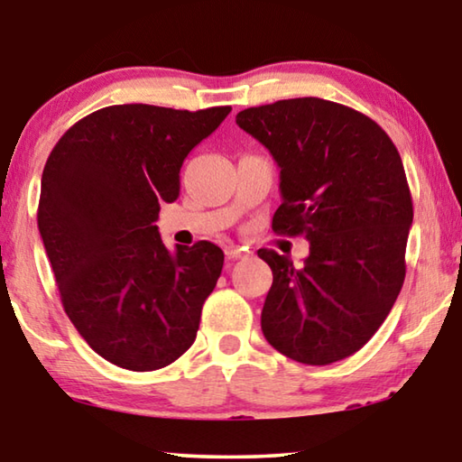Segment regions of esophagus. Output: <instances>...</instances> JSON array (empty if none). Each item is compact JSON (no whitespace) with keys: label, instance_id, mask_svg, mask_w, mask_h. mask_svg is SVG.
<instances>
[{"label":"esophagus","instance_id":"esophagus-1","mask_svg":"<svg viewBox=\"0 0 462 462\" xmlns=\"http://www.w3.org/2000/svg\"><path fill=\"white\" fill-rule=\"evenodd\" d=\"M225 254L229 261H239V258H248L252 252L248 248H239V245H226Z\"/></svg>","mask_w":462,"mask_h":462}]
</instances>
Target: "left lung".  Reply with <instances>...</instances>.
Returning a JSON list of instances; mask_svg holds the SVG:
<instances>
[{
    "mask_svg": "<svg viewBox=\"0 0 462 462\" xmlns=\"http://www.w3.org/2000/svg\"><path fill=\"white\" fill-rule=\"evenodd\" d=\"M236 122L280 166L273 231L311 244L302 267L258 250L273 271L264 338L300 364L349 357L374 337L406 277L414 212L402 157L368 116L324 98L250 106Z\"/></svg>",
    "mask_w": 462,
    "mask_h": 462,
    "instance_id": "1",
    "label": "left lung"
}]
</instances>
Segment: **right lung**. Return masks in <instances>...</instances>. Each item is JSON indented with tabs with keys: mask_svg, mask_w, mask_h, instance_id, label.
<instances>
[{
	"mask_svg": "<svg viewBox=\"0 0 462 462\" xmlns=\"http://www.w3.org/2000/svg\"><path fill=\"white\" fill-rule=\"evenodd\" d=\"M229 111L105 106L71 125L48 157L37 226L62 307L119 368L160 370L198 337L225 254L210 242L170 252L153 223L162 201L179 198L189 151Z\"/></svg>",
	"mask_w": 462,
	"mask_h": 462,
	"instance_id": "add662e5",
	"label": "right lung"
}]
</instances>
